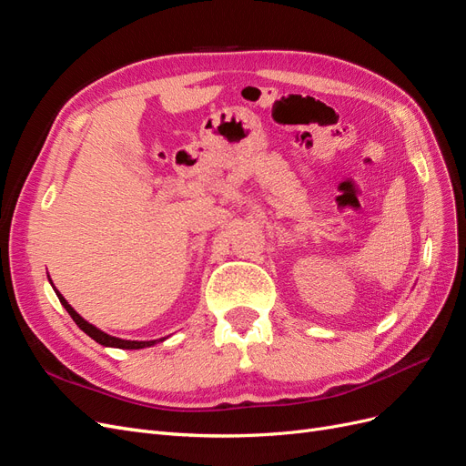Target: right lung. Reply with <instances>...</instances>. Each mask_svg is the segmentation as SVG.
Instances as JSON below:
<instances>
[{"mask_svg": "<svg viewBox=\"0 0 466 466\" xmlns=\"http://www.w3.org/2000/svg\"><path fill=\"white\" fill-rule=\"evenodd\" d=\"M50 279V278H48ZM50 284H52V279H50ZM52 288H54V284H52ZM54 291H56V295H58V299H60V303L64 305V309L66 311L69 313V317H72L74 320H76V324L77 327L86 332L87 336H91L95 342H98L101 346H106V348H120V350H142V348H149V346H155L157 342H163L165 338H159V340H142V342H137V340H124V338H116V336H110V334H106V332H103V330H98L96 327H93L91 322H87L86 319H83L76 309L69 305L67 301H66V298L64 295L54 288Z\"/></svg>", "mask_w": 466, "mask_h": 466, "instance_id": "add662e5", "label": "right lung"}]
</instances>
